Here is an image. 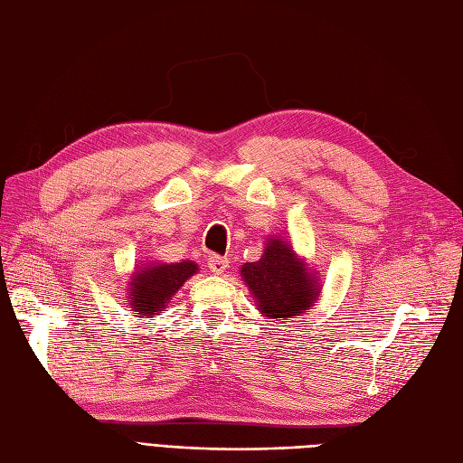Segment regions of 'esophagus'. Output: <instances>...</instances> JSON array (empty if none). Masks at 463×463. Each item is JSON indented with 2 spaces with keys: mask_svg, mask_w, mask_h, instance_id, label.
I'll use <instances>...</instances> for the list:
<instances>
[{
  "mask_svg": "<svg viewBox=\"0 0 463 463\" xmlns=\"http://www.w3.org/2000/svg\"><path fill=\"white\" fill-rule=\"evenodd\" d=\"M228 266H230V260L226 257L214 255V257L208 259V269H210V272H214V274H223L228 270Z\"/></svg>",
  "mask_w": 463,
  "mask_h": 463,
  "instance_id": "esophagus-1",
  "label": "esophagus"
}]
</instances>
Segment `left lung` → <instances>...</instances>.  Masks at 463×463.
Segmentation results:
<instances>
[{
    "mask_svg": "<svg viewBox=\"0 0 463 463\" xmlns=\"http://www.w3.org/2000/svg\"><path fill=\"white\" fill-rule=\"evenodd\" d=\"M240 272L255 307L270 322L309 313L322 293L317 270L309 269L282 235H269L262 257L257 262H245Z\"/></svg>",
    "mask_w": 463,
    "mask_h": 463,
    "instance_id": "8db88e82",
    "label": "left lung"
}]
</instances>
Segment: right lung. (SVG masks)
Segmentation results:
<instances>
[{
	"label": "right lung",
	"mask_w": 463,
	"mask_h": 463,
	"mask_svg": "<svg viewBox=\"0 0 463 463\" xmlns=\"http://www.w3.org/2000/svg\"><path fill=\"white\" fill-rule=\"evenodd\" d=\"M197 272L199 264L193 260L138 262L129 276L128 296H125L129 309L138 318L152 320L165 309L179 288Z\"/></svg>",
	"instance_id": "add662e5"
}]
</instances>
